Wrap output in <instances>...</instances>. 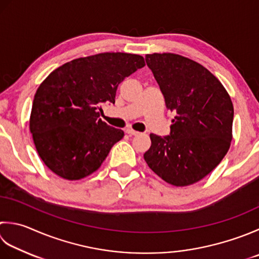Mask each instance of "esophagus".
I'll use <instances>...</instances> for the list:
<instances>
[{
	"instance_id": "1",
	"label": "esophagus",
	"mask_w": 259,
	"mask_h": 259,
	"mask_svg": "<svg viewBox=\"0 0 259 259\" xmlns=\"http://www.w3.org/2000/svg\"><path fill=\"white\" fill-rule=\"evenodd\" d=\"M125 133L126 134H128V135H130V136H137V135H138L139 133H138V131H136V130H134V129H131V128H129V129H126L125 130Z\"/></svg>"
}]
</instances>
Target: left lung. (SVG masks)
<instances>
[{
    "mask_svg": "<svg viewBox=\"0 0 259 259\" xmlns=\"http://www.w3.org/2000/svg\"><path fill=\"white\" fill-rule=\"evenodd\" d=\"M147 66L174 111L169 136L150 134L144 154L149 168L168 184L187 186L220 164L232 139L234 105L224 85L201 64L181 55H146Z\"/></svg>",
    "mask_w": 259,
    "mask_h": 259,
    "instance_id": "left-lung-1",
    "label": "left lung"
}]
</instances>
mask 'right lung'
I'll return each instance as SVG.
<instances>
[{"instance_id":"1","label":"right lung","mask_w":259,"mask_h":259,"mask_svg":"<svg viewBox=\"0 0 259 259\" xmlns=\"http://www.w3.org/2000/svg\"><path fill=\"white\" fill-rule=\"evenodd\" d=\"M143 56L103 53L74 59L48 75L34 94L30 133L40 158L62 179L77 181L100 168L124 133L101 120L119 84L143 68Z\"/></svg>"}]
</instances>
